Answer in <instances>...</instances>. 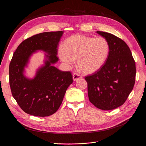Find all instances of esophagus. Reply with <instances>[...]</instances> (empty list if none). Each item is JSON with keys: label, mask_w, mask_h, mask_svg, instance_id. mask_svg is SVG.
I'll list each match as a JSON object with an SVG mask.
<instances>
[{"label": "esophagus", "mask_w": 146, "mask_h": 146, "mask_svg": "<svg viewBox=\"0 0 146 146\" xmlns=\"http://www.w3.org/2000/svg\"><path fill=\"white\" fill-rule=\"evenodd\" d=\"M82 78V76L80 74L74 73L73 74V80L74 81H76L79 79H81Z\"/></svg>", "instance_id": "obj_1"}]
</instances>
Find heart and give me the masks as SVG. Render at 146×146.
I'll list each match as a JSON object with an SVG mask.
<instances>
[{"instance_id": "1", "label": "heart", "mask_w": 146, "mask_h": 146, "mask_svg": "<svg viewBox=\"0 0 146 146\" xmlns=\"http://www.w3.org/2000/svg\"><path fill=\"white\" fill-rule=\"evenodd\" d=\"M58 50L61 61L68 65L77 59V66L84 74H93L104 66L110 53V45L103 37L74 35L68 38Z\"/></svg>"}]
</instances>
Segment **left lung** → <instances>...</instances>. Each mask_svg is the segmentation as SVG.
Returning a JSON list of instances; mask_svg holds the SVG:
<instances>
[{
    "label": "left lung",
    "mask_w": 146,
    "mask_h": 146,
    "mask_svg": "<svg viewBox=\"0 0 146 146\" xmlns=\"http://www.w3.org/2000/svg\"><path fill=\"white\" fill-rule=\"evenodd\" d=\"M110 45L107 61L100 70L85 76L90 101L97 108L111 110L122 106L133 89L135 63L131 50L121 39L97 31Z\"/></svg>",
    "instance_id": "8db88e82"
}]
</instances>
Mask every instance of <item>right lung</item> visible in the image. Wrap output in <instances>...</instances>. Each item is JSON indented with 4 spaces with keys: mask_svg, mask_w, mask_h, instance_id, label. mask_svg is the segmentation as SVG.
<instances>
[{
    "mask_svg": "<svg viewBox=\"0 0 146 146\" xmlns=\"http://www.w3.org/2000/svg\"><path fill=\"white\" fill-rule=\"evenodd\" d=\"M62 31L36 34L24 40L14 52L9 65V84L12 96L26 113L37 117L54 114L61 105L68 87L72 83L70 71H60L51 65L56 56ZM42 50L48 54L45 65L30 80L23 75L24 66L32 53Z\"/></svg>",
    "mask_w": 146,
    "mask_h": 146,
    "instance_id": "1",
    "label": "right lung"
}]
</instances>
